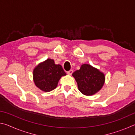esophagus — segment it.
Returning a JSON list of instances; mask_svg holds the SVG:
<instances>
[{
	"mask_svg": "<svg viewBox=\"0 0 135 135\" xmlns=\"http://www.w3.org/2000/svg\"><path fill=\"white\" fill-rule=\"evenodd\" d=\"M73 73V70H70V71H67V74H69V75H71Z\"/></svg>",
	"mask_w": 135,
	"mask_h": 135,
	"instance_id": "1",
	"label": "esophagus"
}]
</instances>
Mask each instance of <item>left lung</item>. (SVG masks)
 <instances>
[{
	"label": "left lung",
	"instance_id": "left-lung-1",
	"mask_svg": "<svg viewBox=\"0 0 135 135\" xmlns=\"http://www.w3.org/2000/svg\"><path fill=\"white\" fill-rule=\"evenodd\" d=\"M79 90L85 95H92L98 92L104 83L103 73L89 64H83L80 70L73 73Z\"/></svg>",
	"mask_w": 135,
	"mask_h": 135
}]
</instances>
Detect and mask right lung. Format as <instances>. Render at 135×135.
<instances>
[{"instance_id":"1","label":"right lung","mask_w":135,"mask_h":135,"mask_svg":"<svg viewBox=\"0 0 135 135\" xmlns=\"http://www.w3.org/2000/svg\"><path fill=\"white\" fill-rule=\"evenodd\" d=\"M66 73L61 65L55 64L53 59H47L38 64L33 71L34 81L44 92H50L57 86L59 80Z\"/></svg>"}]
</instances>
